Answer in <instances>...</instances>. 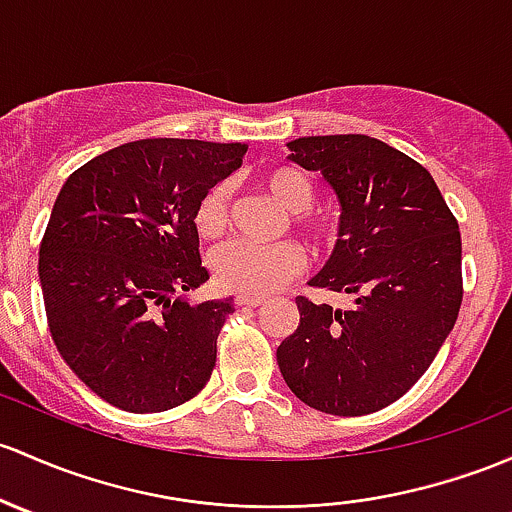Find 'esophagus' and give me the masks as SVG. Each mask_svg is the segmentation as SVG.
Here are the masks:
<instances>
[{"mask_svg": "<svg viewBox=\"0 0 512 512\" xmlns=\"http://www.w3.org/2000/svg\"><path fill=\"white\" fill-rule=\"evenodd\" d=\"M235 304L247 306V309H257V306L265 304V297H255V294H238V297H235Z\"/></svg>", "mask_w": 512, "mask_h": 512, "instance_id": "1", "label": "esophagus"}]
</instances>
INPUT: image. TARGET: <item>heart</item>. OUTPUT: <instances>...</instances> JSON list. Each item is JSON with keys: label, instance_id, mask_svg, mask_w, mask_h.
Returning <instances> with one entry per match:
<instances>
[{"label": "heart", "instance_id": "1", "mask_svg": "<svg viewBox=\"0 0 512 512\" xmlns=\"http://www.w3.org/2000/svg\"><path fill=\"white\" fill-rule=\"evenodd\" d=\"M260 186L292 215V228L304 235L319 250L338 245L343 223L336 213L314 211L316 184L306 171L297 166H272L262 171ZM230 223V186L225 181L208 186L193 208V228L201 238L213 240L228 230ZM306 255L294 240H279L272 245L252 242H228L218 247L211 257V267L218 284L230 292L267 294L297 277L304 267Z\"/></svg>", "mask_w": 512, "mask_h": 512}]
</instances>
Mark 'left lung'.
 I'll use <instances>...</instances> for the list:
<instances>
[{"mask_svg":"<svg viewBox=\"0 0 512 512\" xmlns=\"http://www.w3.org/2000/svg\"><path fill=\"white\" fill-rule=\"evenodd\" d=\"M292 159L321 171L343 233L311 287L353 294L351 309L297 297L299 326L277 348L304 405L363 417L427 373L464 299L459 220L422 164L365 134L301 137Z\"/></svg>","mask_w":512,"mask_h":512,"instance_id":"1","label":"left lung"}]
</instances>
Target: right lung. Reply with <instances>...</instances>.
Returning a JSON list of instances; mask_svg holds the SVG:
<instances>
[{
  "instance_id": "1",
  "label": "right lung",
  "mask_w": 512,
  "mask_h": 512,
  "mask_svg": "<svg viewBox=\"0 0 512 512\" xmlns=\"http://www.w3.org/2000/svg\"><path fill=\"white\" fill-rule=\"evenodd\" d=\"M245 144L139 139L75 169L39 247L48 331L68 368L125 412H166L211 380L233 299L188 304L208 282L193 208Z\"/></svg>"
}]
</instances>
